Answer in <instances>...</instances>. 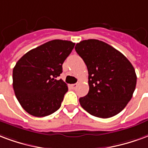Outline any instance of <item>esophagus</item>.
I'll list each match as a JSON object with an SVG mask.
<instances>
[{"mask_svg": "<svg viewBox=\"0 0 148 148\" xmlns=\"http://www.w3.org/2000/svg\"><path fill=\"white\" fill-rule=\"evenodd\" d=\"M77 87H78V84H74L71 85V87H72L73 89H75Z\"/></svg>", "mask_w": 148, "mask_h": 148, "instance_id": "34e87169", "label": "esophagus"}]
</instances>
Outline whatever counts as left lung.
I'll use <instances>...</instances> for the list:
<instances>
[{
	"instance_id": "8db88e82",
	"label": "left lung",
	"mask_w": 148,
	"mask_h": 148,
	"mask_svg": "<svg viewBox=\"0 0 148 148\" xmlns=\"http://www.w3.org/2000/svg\"><path fill=\"white\" fill-rule=\"evenodd\" d=\"M75 49L88 71L89 91L79 99L82 107L100 118L119 114L131 100L136 85L132 64L121 52L99 40L81 41Z\"/></svg>"
}]
</instances>
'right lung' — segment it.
<instances>
[{"instance_id": "right-lung-1", "label": "right lung", "mask_w": 148, "mask_h": 148, "mask_svg": "<svg viewBox=\"0 0 148 148\" xmlns=\"http://www.w3.org/2000/svg\"><path fill=\"white\" fill-rule=\"evenodd\" d=\"M74 46L71 41L52 40L17 61L12 72L13 89L19 104L29 114L46 117L61 107L68 86L57 78Z\"/></svg>"}]
</instances>
